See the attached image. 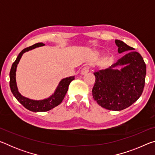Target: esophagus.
<instances>
[{
  "label": "esophagus",
  "mask_w": 155,
  "mask_h": 155,
  "mask_svg": "<svg viewBox=\"0 0 155 155\" xmlns=\"http://www.w3.org/2000/svg\"><path fill=\"white\" fill-rule=\"evenodd\" d=\"M89 70H90V68H89L88 66L83 67V68H82V69H81V74H83V75L87 74V73L89 72Z\"/></svg>",
  "instance_id": "esophagus-1"
}]
</instances>
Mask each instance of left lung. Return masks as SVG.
<instances>
[{
    "label": "left lung",
    "mask_w": 155,
    "mask_h": 155,
    "mask_svg": "<svg viewBox=\"0 0 155 155\" xmlns=\"http://www.w3.org/2000/svg\"><path fill=\"white\" fill-rule=\"evenodd\" d=\"M119 53L134 50L122 41L115 40ZM123 66L120 71L115 69ZM96 77L92 96L100 106L112 111L130 107L143 92L146 66L139 52L130 51L109 68L94 73Z\"/></svg>",
    "instance_id": "obj_1"
}]
</instances>
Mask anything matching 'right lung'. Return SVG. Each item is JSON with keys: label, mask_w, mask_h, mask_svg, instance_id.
Instances as JSON below:
<instances>
[{"label": "right lung", "mask_w": 155, "mask_h": 155, "mask_svg": "<svg viewBox=\"0 0 155 155\" xmlns=\"http://www.w3.org/2000/svg\"><path fill=\"white\" fill-rule=\"evenodd\" d=\"M44 45V44L43 43H37L33 46L23 49L22 51L20 52V54H18L15 61L13 63L9 73V85L13 95L15 96V98H16L26 109H27L28 110H29V111L33 112H44L49 111V110L53 109L54 107L58 106L59 104H61L68 90V87H69L70 83H71L72 81L74 79V76H73V77L63 78V79L60 81L59 85L57 86V87L54 94L48 98L40 100V101H35V100L29 99L21 95L19 93V91H18L16 85V80H15V72H16V68L18 63H19L21 57H22V54H24L25 52L35 48L37 47L42 46Z\"/></svg>", "instance_id": "right-lung-1"}]
</instances>
